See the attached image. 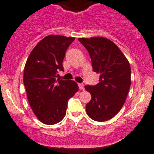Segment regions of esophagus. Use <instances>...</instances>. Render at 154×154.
Returning a JSON list of instances; mask_svg holds the SVG:
<instances>
[{
  "instance_id": "34e87169",
  "label": "esophagus",
  "mask_w": 154,
  "mask_h": 154,
  "mask_svg": "<svg viewBox=\"0 0 154 154\" xmlns=\"http://www.w3.org/2000/svg\"><path fill=\"white\" fill-rule=\"evenodd\" d=\"M78 86L80 90H84V89H85V87H84V85L82 84H78Z\"/></svg>"
}]
</instances>
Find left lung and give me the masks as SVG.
<instances>
[{
	"label": "left lung",
	"instance_id": "obj_1",
	"mask_svg": "<svg viewBox=\"0 0 154 154\" xmlns=\"http://www.w3.org/2000/svg\"><path fill=\"white\" fill-rule=\"evenodd\" d=\"M90 55L93 70L100 74L94 86L85 89L91 95L86 105L87 115L97 122L114 117L125 102L131 86V67L128 60L112 41L103 37L78 38Z\"/></svg>",
	"mask_w": 154,
	"mask_h": 154
}]
</instances>
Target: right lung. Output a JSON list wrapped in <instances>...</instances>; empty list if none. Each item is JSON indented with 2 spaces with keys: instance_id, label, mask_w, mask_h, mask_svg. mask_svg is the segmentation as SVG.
<instances>
[{
  "instance_id": "1",
  "label": "right lung",
  "mask_w": 154,
  "mask_h": 154,
  "mask_svg": "<svg viewBox=\"0 0 154 154\" xmlns=\"http://www.w3.org/2000/svg\"><path fill=\"white\" fill-rule=\"evenodd\" d=\"M75 38L50 35L37 44L24 68L23 83L32 112L42 123L55 124L66 114L68 100L79 87L75 81L56 79Z\"/></svg>"
}]
</instances>
